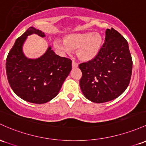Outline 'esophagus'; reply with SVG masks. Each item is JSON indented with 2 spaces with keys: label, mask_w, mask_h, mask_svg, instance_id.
I'll use <instances>...</instances> for the list:
<instances>
[{
  "label": "esophagus",
  "mask_w": 146,
  "mask_h": 146,
  "mask_svg": "<svg viewBox=\"0 0 146 146\" xmlns=\"http://www.w3.org/2000/svg\"><path fill=\"white\" fill-rule=\"evenodd\" d=\"M78 66V64L75 62V61H73V62H72V67H73V68H77Z\"/></svg>",
  "instance_id": "34e87169"
}]
</instances>
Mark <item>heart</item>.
I'll return each mask as SVG.
<instances>
[{
	"label": "heart",
	"mask_w": 146,
	"mask_h": 146,
	"mask_svg": "<svg viewBox=\"0 0 146 146\" xmlns=\"http://www.w3.org/2000/svg\"><path fill=\"white\" fill-rule=\"evenodd\" d=\"M102 38L98 33L87 32L67 35L64 41L57 40L54 46L62 53L69 54L72 50H77V55L80 60L89 62L98 55L102 46Z\"/></svg>",
	"instance_id": "obj_1"
}]
</instances>
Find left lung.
I'll use <instances>...</instances> for the list:
<instances>
[{"instance_id": "obj_1", "label": "left lung", "mask_w": 146, "mask_h": 146, "mask_svg": "<svg viewBox=\"0 0 146 146\" xmlns=\"http://www.w3.org/2000/svg\"><path fill=\"white\" fill-rule=\"evenodd\" d=\"M79 68L82 73L80 86L88 100L102 103L116 99L127 89L132 76L127 41L113 28L107 29L98 55Z\"/></svg>"}]
</instances>
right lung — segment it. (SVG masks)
I'll return each instance as SVG.
<instances>
[{
	"instance_id": "1",
	"label": "right lung",
	"mask_w": 146,
	"mask_h": 146,
	"mask_svg": "<svg viewBox=\"0 0 146 146\" xmlns=\"http://www.w3.org/2000/svg\"><path fill=\"white\" fill-rule=\"evenodd\" d=\"M33 34L45 36L41 30L30 27L16 40L6 60V73L9 85L19 97L32 103L43 104L58 94L72 69V61L56 55L50 46L39 58L25 57L23 44Z\"/></svg>"
}]
</instances>
